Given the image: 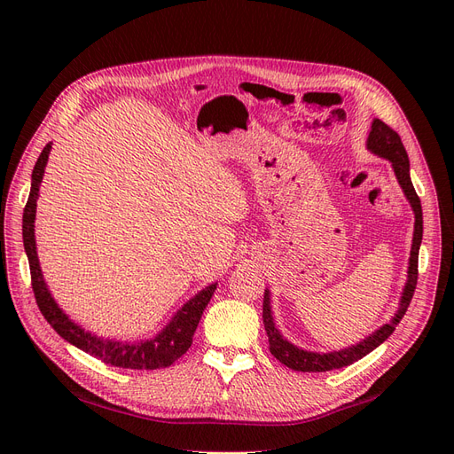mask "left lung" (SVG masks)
I'll list each match as a JSON object with an SVG mask.
<instances>
[{"label":"left lung","instance_id":"1","mask_svg":"<svg viewBox=\"0 0 454 454\" xmlns=\"http://www.w3.org/2000/svg\"><path fill=\"white\" fill-rule=\"evenodd\" d=\"M367 147L373 151V153L388 159L392 162L394 172L397 176V182H400V185L403 187L405 195L415 210V237H413V248H411V257H409V274H407L409 278L405 284L403 297L400 301V310H397V314L394 316L390 324H384L379 332L364 339L360 345L339 350V352H332V354H316V352L301 350V348L290 345L286 339H282L278 329L274 327L272 316H270V305H269V292L265 290L267 294L263 299V324H265V332L269 337L270 354L278 362H282L284 365H287L294 371H303V373H320V371L340 369V367H347L354 362L362 360L364 356H367L371 350H375L379 345H382V342L394 333L395 325L400 324V320L403 318L411 299H413V295H415L417 278H419V248L422 242V206H420V199H419L417 191L413 187V182H411V176H409L407 151L402 144L400 134H397L394 129H390L387 122H382L380 119H375L373 125H371Z\"/></svg>","mask_w":454,"mask_h":454}]
</instances>
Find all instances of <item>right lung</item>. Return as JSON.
I'll return each mask as SVG.
<instances>
[{"mask_svg":"<svg viewBox=\"0 0 454 454\" xmlns=\"http://www.w3.org/2000/svg\"><path fill=\"white\" fill-rule=\"evenodd\" d=\"M51 144H47L41 151V155L35 162L32 172V189L28 202L24 206L22 215V239H24V250L28 255L30 263V277H32V290L35 295V303L45 316V320L51 324V327L57 332L62 339L72 342L74 347L81 348L83 352L94 356V358L102 360L107 365L122 367V369H162L172 365L177 358L189 350L191 342H193V335L197 332V325L200 322V316L210 303L214 295L215 284L208 286L199 295L189 301L174 316V320L162 329V332L151 340H140L136 345H129V342H117V340H104L96 335L87 333L85 329L75 325L67 316L54 303L51 297L47 286L41 277L39 259L35 254V239H34V219H35V206H37V195H39V184L45 172V164L49 159Z\"/></svg>","mask_w":454,"mask_h":454,"instance_id":"right-lung-1","label":"right lung"}]
</instances>
